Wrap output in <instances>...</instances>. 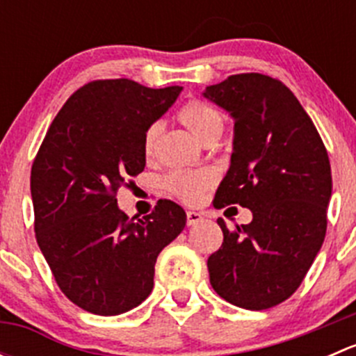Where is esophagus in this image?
Returning <instances> with one entry per match:
<instances>
[{
    "label": "esophagus",
    "instance_id": "obj_1",
    "mask_svg": "<svg viewBox=\"0 0 356 356\" xmlns=\"http://www.w3.org/2000/svg\"><path fill=\"white\" fill-rule=\"evenodd\" d=\"M186 217H188V225H195V224H198V222L203 220V215L198 213V211H188V213H186Z\"/></svg>",
    "mask_w": 356,
    "mask_h": 356
}]
</instances>
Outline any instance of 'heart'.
Segmentation results:
<instances>
[{"label":"heart","mask_w":356,"mask_h":356,"mask_svg":"<svg viewBox=\"0 0 356 356\" xmlns=\"http://www.w3.org/2000/svg\"><path fill=\"white\" fill-rule=\"evenodd\" d=\"M177 118L204 145H211L217 141L225 125L222 111L203 99H191V102L184 103L177 111ZM161 134H163L161 122H153L148 125L145 136H143V152L146 158L156 155ZM213 182L215 172L210 168L174 170L163 179V189L184 203L195 204L203 198V195L213 186Z\"/></svg>","instance_id":"heart-1"}]
</instances>
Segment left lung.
I'll return each mask as SVG.
<instances>
[{"instance_id": "left-lung-1", "label": "left lung", "mask_w": 356, "mask_h": 356, "mask_svg": "<svg viewBox=\"0 0 356 356\" xmlns=\"http://www.w3.org/2000/svg\"><path fill=\"white\" fill-rule=\"evenodd\" d=\"M234 118L231 168L215 208L241 204L253 220L229 229L208 257L210 284L236 307L267 310L303 282L327 229L332 193L327 149L312 118L279 79L229 75L203 92Z\"/></svg>"}]
</instances>
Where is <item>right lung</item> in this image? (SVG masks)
I'll list each match as a JSON object with an SVG mask.
<instances>
[{"instance_id": "1", "label": "right lung", "mask_w": 356, "mask_h": 356, "mask_svg": "<svg viewBox=\"0 0 356 356\" xmlns=\"http://www.w3.org/2000/svg\"><path fill=\"white\" fill-rule=\"evenodd\" d=\"M131 79L79 88L49 125L31 170L34 231L56 284L96 315L132 310L149 296L160 251L186 225V211L160 200L129 218L117 191L145 170L143 136L181 92Z\"/></svg>"}]
</instances>
